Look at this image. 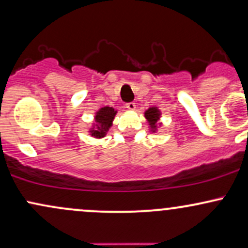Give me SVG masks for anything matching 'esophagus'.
Listing matches in <instances>:
<instances>
[{
  "label": "esophagus",
  "mask_w": 248,
  "mask_h": 248,
  "mask_svg": "<svg viewBox=\"0 0 248 248\" xmlns=\"http://www.w3.org/2000/svg\"><path fill=\"white\" fill-rule=\"evenodd\" d=\"M135 107H137V105H135L134 102H128V103H126V108H127V109L134 110Z\"/></svg>",
  "instance_id": "obj_1"
}]
</instances>
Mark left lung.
<instances>
[{
  "label": "left lung",
  "mask_w": 248,
  "mask_h": 248,
  "mask_svg": "<svg viewBox=\"0 0 248 248\" xmlns=\"http://www.w3.org/2000/svg\"><path fill=\"white\" fill-rule=\"evenodd\" d=\"M145 116H146V119L148 120L149 124H151L152 129H153V132H154V129L156 128L157 120L160 119V111L157 110L156 107H152V108H149L148 110H146Z\"/></svg>",
  "instance_id": "obj_1"
}]
</instances>
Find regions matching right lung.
<instances>
[{
	"instance_id": "add662e5",
	"label": "right lung",
	"mask_w": 248,
	"mask_h": 248,
	"mask_svg": "<svg viewBox=\"0 0 248 248\" xmlns=\"http://www.w3.org/2000/svg\"><path fill=\"white\" fill-rule=\"evenodd\" d=\"M116 111L111 107H103L96 113L95 115V128L91 130L92 135L95 138H103L107 134L108 129L111 126L114 116H115Z\"/></svg>"
}]
</instances>
